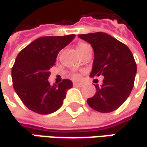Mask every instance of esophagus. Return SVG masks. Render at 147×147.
I'll use <instances>...</instances> for the list:
<instances>
[{
  "instance_id": "esophagus-1",
  "label": "esophagus",
  "mask_w": 147,
  "mask_h": 147,
  "mask_svg": "<svg viewBox=\"0 0 147 147\" xmlns=\"http://www.w3.org/2000/svg\"><path fill=\"white\" fill-rule=\"evenodd\" d=\"M73 85L75 87H82L83 86V83H81V82H73Z\"/></svg>"
}]
</instances>
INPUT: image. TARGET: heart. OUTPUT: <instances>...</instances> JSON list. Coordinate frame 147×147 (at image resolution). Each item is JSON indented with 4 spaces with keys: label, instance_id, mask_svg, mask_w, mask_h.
I'll return each mask as SVG.
<instances>
[{
    "label": "heart",
    "instance_id": "b5f03b06",
    "mask_svg": "<svg viewBox=\"0 0 147 147\" xmlns=\"http://www.w3.org/2000/svg\"><path fill=\"white\" fill-rule=\"evenodd\" d=\"M88 46H89V45H87V44L81 43V44H79V45H78V46H77V50H78V51H81V50H82V49H86V48ZM71 76H72V78H73V79H78V78H79V75L76 73L71 74Z\"/></svg>",
    "mask_w": 147,
    "mask_h": 147
}]
</instances>
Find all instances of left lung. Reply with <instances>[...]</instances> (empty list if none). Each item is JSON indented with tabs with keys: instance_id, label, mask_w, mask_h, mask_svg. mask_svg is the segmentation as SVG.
I'll return each mask as SVG.
<instances>
[{
	"instance_id": "obj_1",
	"label": "left lung",
	"mask_w": 147,
	"mask_h": 147,
	"mask_svg": "<svg viewBox=\"0 0 147 147\" xmlns=\"http://www.w3.org/2000/svg\"><path fill=\"white\" fill-rule=\"evenodd\" d=\"M90 44L94 60L90 76H104L101 86L95 85V95L87 99L88 105L101 113H110L128 98L134 87L137 67L129 49L105 33L79 34Z\"/></svg>"
}]
</instances>
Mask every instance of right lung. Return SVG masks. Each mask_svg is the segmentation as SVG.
<instances>
[{"instance_id": "add662e5", "label": "right lung", "mask_w": 147, "mask_h": 147, "mask_svg": "<svg viewBox=\"0 0 147 147\" xmlns=\"http://www.w3.org/2000/svg\"><path fill=\"white\" fill-rule=\"evenodd\" d=\"M76 37L46 36L34 40L18 55L11 69L13 87L24 105L39 114L54 113L61 107L72 82L65 79L50 85V68L60 50Z\"/></svg>"}]
</instances>
